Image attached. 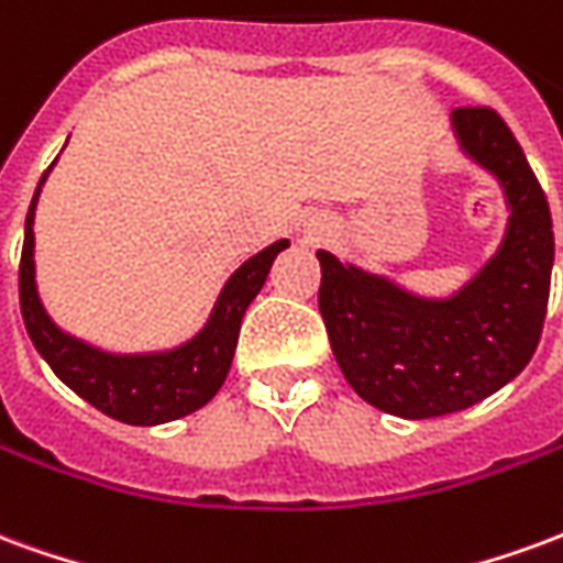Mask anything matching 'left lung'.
<instances>
[{
    "instance_id": "obj_1",
    "label": "left lung",
    "mask_w": 563,
    "mask_h": 563,
    "mask_svg": "<svg viewBox=\"0 0 563 563\" xmlns=\"http://www.w3.org/2000/svg\"><path fill=\"white\" fill-rule=\"evenodd\" d=\"M461 147L507 189V241L455 298L424 301L319 253V313L343 377L401 419L467 410L525 371L540 343L555 262L552 213L537 174L495 108H455Z\"/></svg>"
}]
</instances>
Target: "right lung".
<instances>
[{"label": "right lung", "instance_id": "right-lung-1", "mask_svg": "<svg viewBox=\"0 0 563 563\" xmlns=\"http://www.w3.org/2000/svg\"><path fill=\"white\" fill-rule=\"evenodd\" d=\"M38 189L26 213V234H23V253H20V313H23L35 350L44 355V362L54 367V374L68 389L78 391L84 401H90L96 410H102L117 422L162 424L196 413L198 407H205L220 391L222 379L232 367L244 310L262 289L271 262L280 250L289 246V241L271 244L268 250H262L258 256L234 271L232 280L225 283L220 301L213 307V317L198 338L172 353L108 355L63 334L47 319L35 295L32 210H35Z\"/></svg>", "mask_w": 563, "mask_h": 563}]
</instances>
